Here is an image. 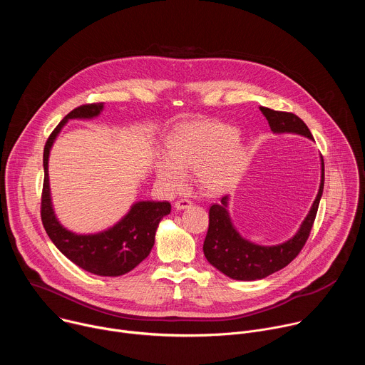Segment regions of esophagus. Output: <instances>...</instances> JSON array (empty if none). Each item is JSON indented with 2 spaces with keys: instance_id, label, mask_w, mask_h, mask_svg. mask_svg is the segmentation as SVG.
<instances>
[{
  "instance_id": "1",
  "label": "esophagus",
  "mask_w": 365,
  "mask_h": 365,
  "mask_svg": "<svg viewBox=\"0 0 365 365\" xmlns=\"http://www.w3.org/2000/svg\"><path fill=\"white\" fill-rule=\"evenodd\" d=\"M192 206V200L189 199H179L175 202V210L176 211H183V210H189Z\"/></svg>"
}]
</instances>
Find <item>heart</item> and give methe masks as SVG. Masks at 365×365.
<instances>
[{
  "label": "heart",
  "mask_w": 365,
  "mask_h": 365,
  "mask_svg": "<svg viewBox=\"0 0 365 365\" xmlns=\"http://www.w3.org/2000/svg\"><path fill=\"white\" fill-rule=\"evenodd\" d=\"M168 154H159L154 170L160 183L178 190L195 170L200 187L220 193L231 187L245 165L238 131L220 121H190L178 125L166 140Z\"/></svg>",
  "instance_id": "1"
}]
</instances>
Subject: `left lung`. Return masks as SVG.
Here are the masks:
<instances>
[{
    "label": "left lung",
    "instance_id": "1",
    "mask_svg": "<svg viewBox=\"0 0 365 365\" xmlns=\"http://www.w3.org/2000/svg\"><path fill=\"white\" fill-rule=\"evenodd\" d=\"M259 110L267 118L274 134L293 133L314 140L307 125L297 115L266 107H259ZM324 182L325 168L321 155V185L310 211L297 232L290 240L277 245H258L242 238L232 225L228 212L230 197L224 196L221 203L212 205L210 210V228L203 241V254L207 262L225 276L244 282L264 279L286 267L300 252L310 234L324 192Z\"/></svg>",
    "mask_w": 365,
    "mask_h": 365
}]
</instances>
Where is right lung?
I'll list each match as a JSON object with an SVG mask.
<instances>
[{
    "label": "right lung",
    "instance_id": "add662e5",
    "mask_svg": "<svg viewBox=\"0 0 365 365\" xmlns=\"http://www.w3.org/2000/svg\"><path fill=\"white\" fill-rule=\"evenodd\" d=\"M103 110V102L88 103L71 111L50 134L43 153L44 182L41 193V222L58 250L81 269L96 274L117 277L131 272L150 254L155 231L169 215V202L140 200L111 228L96 234H76L66 230L56 218L48 185V154L61 130L69 120H92Z\"/></svg>",
    "mask_w": 365,
    "mask_h": 365
}]
</instances>
